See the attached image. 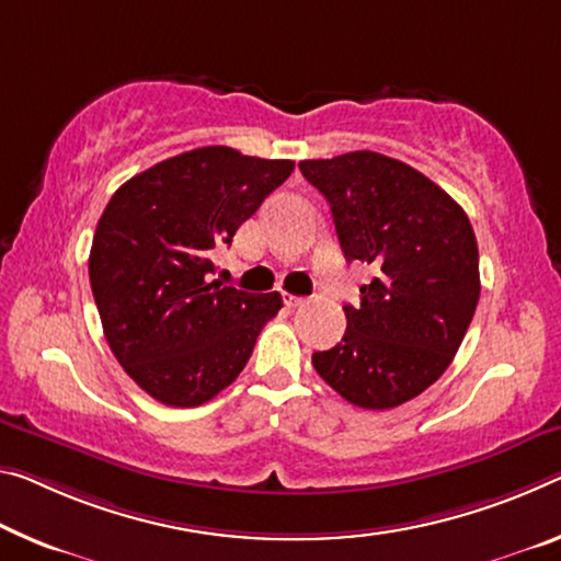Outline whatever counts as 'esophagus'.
<instances>
[{
  "label": "esophagus",
  "instance_id": "obj_1",
  "mask_svg": "<svg viewBox=\"0 0 561 561\" xmlns=\"http://www.w3.org/2000/svg\"><path fill=\"white\" fill-rule=\"evenodd\" d=\"M284 305H287L289 309L305 307V305H307V297H297V295H284Z\"/></svg>",
  "mask_w": 561,
  "mask_h": 561
}]
</instances>
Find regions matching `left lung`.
I'll use <instances>...</instances> for the list:
<instances>
[{"instance_id":"left-lung-1","label":"left lung","mask_w":561,"mask_h":561,"mask_svg":"<svg viewBox=\"0 0 561 561\" xmlns=\"http://www.w3.org/2000/svg\"><path fill=\"white\" fill-rule=\"evenodd\" d=\"M329 202L346 262L377 266L346 305V332L312 364L362 409H392L437 381L479 301V249L465 209L399 159L350 152L299 162Z\"/></svg>"}]
</instances>
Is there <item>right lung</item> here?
Segmentation results:
<instances>
[{
    "label": "right lung",
    "instance_id": "obj_1",
    "mask_svg": "<svg viewBox=\"0 0 561 561\" xmlns=\"http://www.w3.org/2000/svg\"><path fill=\"white\" fill-rule=\"evenodd\" d=\"M291 159L202 147L124 182L100 217L89 282L124 371L167 407H199L232 385L279 291L211 279V254L287 180Z\"/></svg>",
    "mask_w": 561,
    "mask_h": 561
}]
</instances>
